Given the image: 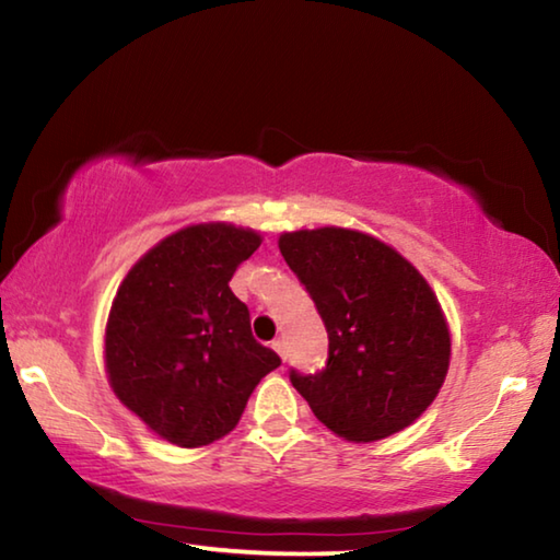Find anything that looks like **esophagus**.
I'll list each match as a JSON object with an SVG mask.
<instances>
[{
    "label": "esophagus",
    "instance_id": "obj_1",
    "mask_svg": "<svg viewBox=\"0 0 560 560\" xmlns=\"http://www.w3.org/2000/svg\"><path fill=\"white\" fill-rule=\"evenodd\" d=\"M271 348H273V350H277V353H279V358H281V360H287V346H283V340H281V338H277V340H273V343H271Z\"/></svg>",
    "mask_w": 560,
    "mask_h": 560
}]
</instances>
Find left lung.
<instances>
[{
    "mask_svg": "<svg viewBox=\"0 0 560 560\" xmlns=\"http://www.w3.org/2000/svg\"><path fill=\"white\" fill-rule=\"evenodd\" d=\"M279 249L328 330L326 368L291 371L293 387L348 442L410 428L438 397L452 355L428 279L390 244L343 226L283 232Z\"/></svg>",
    "mask_w": 560,
    "mask_h": 560,
    "instance_id": "obj_1",
    "label": "left lung"
}]
</instances>
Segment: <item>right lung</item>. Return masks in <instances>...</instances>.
<instances>
[{"mask_svg":"<svg viewBox=\"0 0 560 560\" xmlns=\"http://www.w3.org/2000/svg\"><path fill=\"white\" fill-rule=\"evenodd\" d=\"M259 244L249 226L189 224L120 281L103 338L106 375L160 440L195 450L230 434L254 387L281 365L254 340L249 308L230 289Z\"/></svg>","mask_w":560,"mask_h":560,"instance_id":"add662e5","label":"right lung"}]
</instances>
